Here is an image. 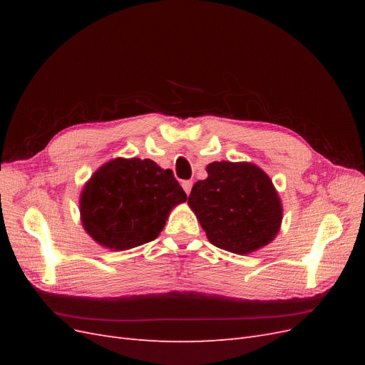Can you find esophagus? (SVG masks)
<instances>
[{
  "instance_id": "obj_1",
  "label": "esophagus",
  "mask_w": 365,
  "mask_h": 365,
  "mask_svg": "<svg viewBox=\"0 0 365 365\" xmlns=\"http://www.w3.org/2000/svg\"><path fill=\"white\" fill-rule=\"evenodd\" d=\"M182 189H184V192L187 193V195H190V192H192V187H193V181H182Z\"/></svg>"
}]
</instances>
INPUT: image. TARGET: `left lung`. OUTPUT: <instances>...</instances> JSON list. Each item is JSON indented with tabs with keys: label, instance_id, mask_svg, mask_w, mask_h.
<instances>
[{
	"label": "left lung",
	"instance_id": "1",
	"mask_svg": "<svg viewBox=\"0 0 365 365\" xmlns=\"http://www.w3.org/2000/svg\"><path fill=\"white\" fill-rule=\"evenodd\" d=\"M205 170L208 176L193 185L187 204L210 244L240 256L271 244L283 205L268 173L247 161H213Z\"/></svg>",
	"mask_w": 365,
	"mask_h": 365
}]
</instances>
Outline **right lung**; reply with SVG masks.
<instances>
[{
	"instance_id": "right-lung-1",
	"label": "right lung",
	"mask_w": 365,
	"mask_h": 365,
	"mask_svg": "<svg viewBox=\"0 0 365 365\" xmlns=\"http://www.w3.org/2000/svg\"><path fill=\"white\" fill-rule=\"evenodd\" d=\"M185 201L170 169L148 158H114L85 182L79 210L82 227L96 244L126 251L155 240L173 207Z\"/></svg>"
}]
</instances>
